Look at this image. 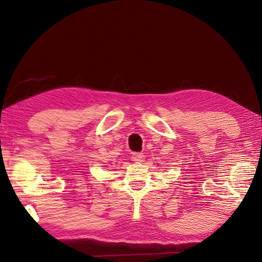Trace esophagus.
<instances>
[{
  "instance_id": "esophagus-1",
  "label": "esophagus",
  "mask_w": 262,
  "mask_h": 262,
  "mask_svg": "<svg viewBox=\"0 0 262 262\" xmlns=\"http://www.w3.org/2000/svg\"><path fill=\"white\" fill-rule=\"evenodd\" d=\"M132 161L135 163H142L144 161V155L140 152H134L132 155Z\"/></svg>"
}]
</instances>
